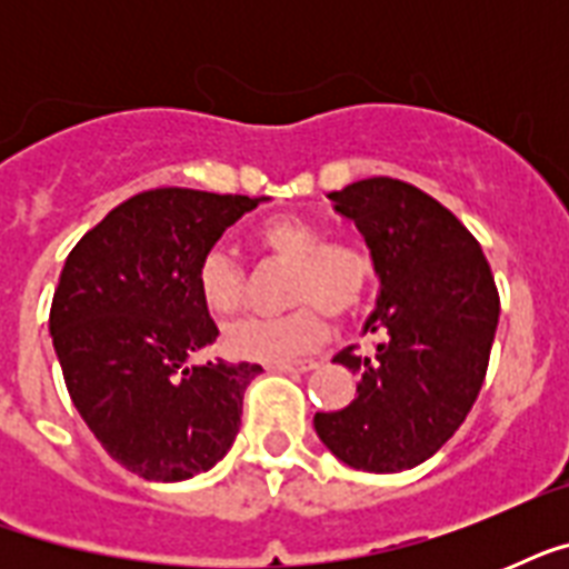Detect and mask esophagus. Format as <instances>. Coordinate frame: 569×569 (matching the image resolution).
<instances>
[{
    "mask_svg": "<svg viewBox=\"0 0 569 569\" xmlns=\"http://www.w3.org/2000/svg\"><path fill=\"white\" fill-rule=\"evenodd\" d=\"M316 360H283V363H274L271 369L277 372H289V375H301V372H312L316 369Z\"/></svg>",
    "mask_w": 569,
    "mask_h": 569,
    "instance_id": "esophagus-1",
    "label": "esophagus"
}]
</instances>
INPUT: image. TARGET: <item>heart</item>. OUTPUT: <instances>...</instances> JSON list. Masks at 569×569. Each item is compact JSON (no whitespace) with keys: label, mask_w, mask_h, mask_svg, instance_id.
<instances>
[{"label":"heart","mask_w":569,"mask_h":569,"mask_svg":"<svg viewBox=\"0 0 569 569\" xmlns=\"http://www.w3.org/2000/svg\"><path fill=\"white\" fill-rule=\"evenodd\" d=\"M259 257L289 266L286 303L295 310L274 319H241L227 328L223 348L241 360L283 363L310 351L328 333L330 319L355 316L372 295L375 253L360 239H325L321 223L298 214L268 218L253 230ZM200 301L212 316H232L244 303V271L221 248L206 250L194 268Z\"/></svg>","instance_id":"1"}]
</instances>
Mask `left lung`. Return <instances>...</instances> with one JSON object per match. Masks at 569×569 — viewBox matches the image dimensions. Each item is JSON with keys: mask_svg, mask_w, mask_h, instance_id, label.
<instances>
[{"mask_svg": "<svg viewBox=\"0 0 569 569\" xmlns=\"http://www.w3.org/2000/svg\"><path fill=\"white\" fill-rule=\"evenodd\" d=\"M333 209L357 223L375 253V342L333 357L360 375L357 398L316 413V433L339 460L363 472H401L440 451L485 383L499 289L485 250L455 214L392 177L330 191Z\"/></svg>", "mask_w": 569, "mask_h": 569, "instance_id": "1", "label": "left lung"}]
</instances>
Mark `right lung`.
Returning a JSON list of instances; mask_svg holds the SVG:
<instances>
[{
  "label": "right lung",
  "instance_id": "add662e5",
  "mask_svg": "<svg viewBox=\"0 0 569 569\" xmlns=\"http://www.w3.org/2000/svg\"><path fill=\"white\" fill-rule=\"evenodd\" d=\"M259 200L150 189L76 241L49 333L67 392L111 458L147 481H182L227 455L262 366L191 363L218 339L194 268Z\"/></svg>",
  "mask_w": 569,
  "mask_h": 569
}]
</instances>
